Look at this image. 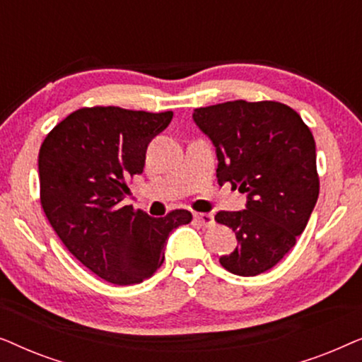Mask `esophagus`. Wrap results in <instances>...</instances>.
I'll return each instance as SVG.
<instances>
[{"label": "esophagus", "mask_w": 362, "mask_h": 362, "mask_svg": "<svg viewBox=\"0 0 362 362\" xmlns=\"http://www.w3.org/2000/svg\"><path fill=\"white\" fill-rule=\"evenodd\" d=\"M194 219L196 222H199V224L204 227H209L214 224V217H212V214H207V212H196Z\"/></svg>", "instance_id": "1"}]
</instances>
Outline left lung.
Instances as JSON below:
<instances>
[{"label": "left lung", "mask_w": 362, "mask_h": 362, "mask_svg": "<svg viewBox=\"0 0 362 362\" xmlns=\"http://www.w3.org/2000/svg\"><path fill=\"white\" fill-rule=\"evenodd\" d=\"M192 118L216 146L217 182L247 194L244 211L214 217L239 240L221 265L240 276L264 274L293 249L318 199L315 138L293 108L274 100L217 103Z\"/></svg>", "instance_id": "obj_1"}]
</instances>
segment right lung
<instances>
[{
	"label": "right lung",
	"instance_id": "right-lung-1",
	"mask_svg": "<svg viewBox=\"0 0 362 362\" xmlns=\"http://www.w3.org/2000/svg\"><path fill=\"white\" fill-rule=\"evenodd\" d=\"M171 118V110L83 107L57 123L39 150L44 214L67 250L113 285L150 279L165 262L170 232L192 221L186 209L155 219L122 202L143 171L148 143Z\"/></svg>",
	"mask_w": 362,
	"mask_h": 362
}]
</instances>
